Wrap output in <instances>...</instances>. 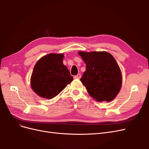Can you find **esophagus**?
I'll use <instances>...</instances> for the list:
<instances>
[{
  "label": "esophagus",
  "mask_w": 149,
  "mask_h": 149,
  "mask_svg": "<svg viewBox=\"0 0 149 149\" xmlns=\"http://www.w3.org/2000/svg\"><path fill=\"white\" fill-rule=\"evenodd\" d=\"M81 76L80 74H78L77 75L75 76L74 78L75 79H80V78H81Z\"/></svg>",
  "instance_id": "esophagus-1"
}]
</instances>
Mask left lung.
Masks as SVG:
<instances>
[{
	"label": "left lung",
	"mask_w": 149,
	"mask_h": 149,
	"mask_svg": "<svg viewBox=\"0 0 149 149\" xmlns=\"http://www.w3.org/2000/svg\"><path fill=\"white\" fill-rule=\"evenodd\" d=\"M86 63L81 81L97 102H110L119 93L122 74L114 58L107 52H79Z\"/></svg>",
	"instance_id": "1"
}]
</instances>
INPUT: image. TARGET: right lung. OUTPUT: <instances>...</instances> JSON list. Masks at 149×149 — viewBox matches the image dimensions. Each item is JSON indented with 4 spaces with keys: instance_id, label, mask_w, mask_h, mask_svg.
<instances>
[{
    "instance_id": "1",
    "label": "right lung",
    "mask_w": 149,
    "mask_h": 149,
    "mask_svg": "<svg viewBox=\"0 0 149 149\" xmlns=\"http://www.w3.org/2000/svg\"><path fill=\"white\" fill-rule=\"evenodd\" d=\"M62 53H49L36 63L30 78L33 91L39 96L50 100L57 96L73 77L63 65Z\"/></svg>"
}]
</instances>
